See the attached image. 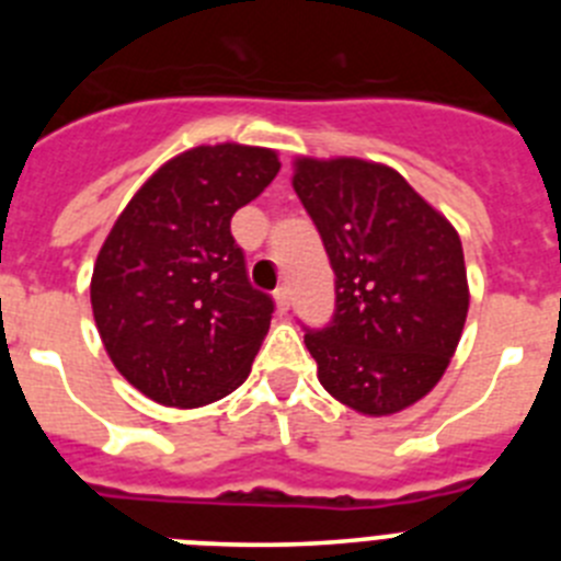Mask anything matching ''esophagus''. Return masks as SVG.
I'll return each mask as SVG.
<instances>
[{"instance_id":"esophagus-1","label":"esophagus","mask_w":561,"mask_h":561,"mask_svg":"<svg viewBox=\"0 0 561 561\" xmlns=\"http://www.w3.org/2000/svg\"><path fill=\"white\" fill-rule=\"evenodd\" d=\"M289 306H291L289 286H280V289L275 291V309L280 311V314H286V311H289Z\"/></svg>"}]
</instances>
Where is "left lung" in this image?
Returning <instances> with one entry per match:
<instances>
[{"instance_id":"1","label":"left lung","mask_w":561,"mask_h":561,"mask_svg":"<svg viewBox=\"0 0 561 561\" xmlns=\"http://www.w3.org/2000/svg\"><path fill=\"white\" fill-rule=\"evenodd\" d=\"M291 185L336 275L334 320L306 334L317 379L356 413H401L438 385L463 334L458 230L381 162L297 157Z\"/></svg>"}]
</instances>
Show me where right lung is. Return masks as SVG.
<instances>
[{
	"label": "right lung",
	"mask_w": 561,
	"mask_h": 561,
	"mask_svg": "<svg viewBox=\"0 0 561 561\" xmlns=\"http://www.w3.org/2000/svg\"><path fill=\"white\" fill-rule=\"evenodd\" d=\"M280 171L277 151L196 146L142 182L92 270V314L128 385L165 408H205L250 376L272 297L247 280L230 232Z\"/></svg>",
	"instance_id": "obj_1"
}]
</instances>
